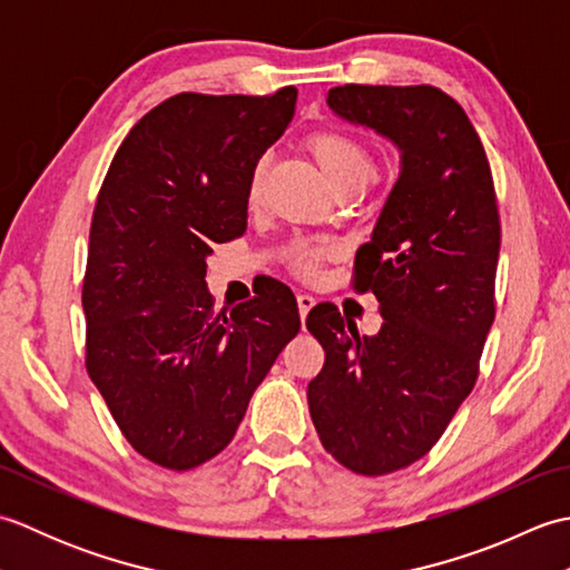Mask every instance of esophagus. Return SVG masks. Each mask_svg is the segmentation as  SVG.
<instances>
[{"label": "esophagus", "instance_id": "esophagus-1", "mask_svg": "<svg viewBox=\"0 0 570 570\" xmlns=\"http://www.w3.org/2000/svg\"><path fill=\"white\" fill-rule=\"evenodd\" d=\"M296 301H298V313H301V321H306V316H308V311L316 306V298H313L311 294H298L296 296Z\"/></svg>", "mask_w": 570, "mask_h": 570}]
</instances>
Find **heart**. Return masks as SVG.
I'll use <instances>...</instances> for the list:
<instances>
[{"mask_svg": "<svg viewBox=\"0 0 570 570\" xmlns=\"http://www.w3.org/2000/svg\"><path fill=\"white\" fill-rule=\"evenodd\" d=\"M306 147L318 164L321 174L328 178V184L337 190H357L367 184L374 174V156L357 137L345 135V131L325 129L311 135ZM262 166H257L249 176V200L257 203L262 193ZM328 245H298L296 247V266L308 272L313 262L321 254L328 252Z\"/></svg>", "mask_w": 570, "mask_h": 570, "instance_id": "obj_1", "label": "heart"}]
</instances>
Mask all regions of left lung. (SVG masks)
<instances>
[{
	"mask_svg": "<svg viewBox=\"0 0 570 570\" xmlns=\"http://www.w3.org/2000/svg\"><path fill=\"white\" fill-rule=\"evenodd\" d=\"M328 107L396 147L399 176L355 254L382 328L360 335L331 304L308 313L325 350L308 409L337 463L386 475L431 451L478 380L494 321L498 200L475 127L439 88L343 85Z\"/></svg>",
	"mask_w": 570,
	"mask_h": 570,
	"instance_id": "left-lung-1",
	"label": "left lung"
}]
</instances>
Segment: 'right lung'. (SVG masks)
Returning <instances> with one entry per match:
<instances>
[{"label":"right lung","instance_id":"1","mask_svg":"<svg viewBox=\"0 0 570 570\" xmlns=\"http://www.w3.org/2000/svg\"><path fill=\"white\" fill-rule=\"evenodd\" d=\"M296 88L180 92L117 149L90 225L88 374L135 451L188 470L235 439L254 390L301 328L292 288L213 313L217 242L247 229L249 176L284 135Z\"/></svg>","mask_w":570,"mask_h":570}]
</instances>
